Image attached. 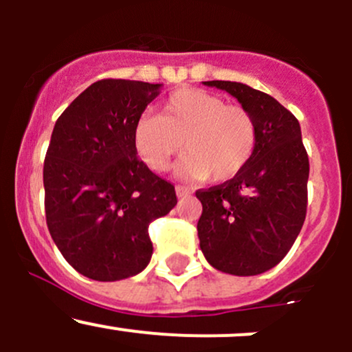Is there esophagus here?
Masks as SVG:
<instances>
[{
	"label": "esophagus",
	"mask_w": 352,
	"mask_h": 352,
	"mask_svg": "<svg viewBox=\"0 0 352 352\" xmlns=\"http://www.w3.org/2000/svg\"><path fill=\"white\" fill-rule=\"evenodd\" d=\"M175 192H177V197H189L190 196V190L184 186H177Z\"/></svg>",
	"instance_id": "1"
}]
</instances>
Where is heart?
<instances>
[{"mask_svg":"<svg viewBox=\"0 0 352 352\" xmlns=\"http://www.w3.org/2000/svg\"><path fill=\"white\" fill-rule=\"evenodd\" d=\"M257 124L250 110L228 104L221 95L182 88L168 95L158 113H144L133 131L140 158L165 172L182 151L180 172L196 180L223 184L247 168L257 148Z\"/></svg>","mask_w":352,"mask_h":352,"instance_id":"b5f03b06","label":"heart"}]
</instances>
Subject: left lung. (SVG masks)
I'll use <instances>...</instances> for the list:
<instances>
[{
    "mask_svg": "<svg viewBox=\"0 0 352 352\" xmlns=\"http://www.w3.org/2000/svg\"><path fill=\"white\" fill-rule=\"evenodd\" d=\"M250 110L257 148L233 180L196 190L202 204L197 236L206 261L235 276H255L285 258L305 223L307 150L300 122L271 95L236 81H204Z\"/></svg>",
    "mask_w": 352,
    "mask_h": 352,
    "instance_id": "left-lung-1",
    "label": "left lung"
}]
</instances>
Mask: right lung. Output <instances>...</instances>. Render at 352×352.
I'll return each mask as SVG.
<instances>
[{"instance_id": "add662e5", "label": "right lung", "mask_w": 352, "mask_h": 352, "mask_svg": "<svg viewBox=\"0 0 352 352\" xmlns=\"http://www.w3.org/2000/svg\"><path fill=\"white\" fill-rule=\"evenodd\" d=\"M162 85L100 80L56 120L44 160L49 233L67 264L95 281L143 271L153 254L148 226L177 204L175 187L151 172L133 143Z\"/></svg>"}]
</instances>
